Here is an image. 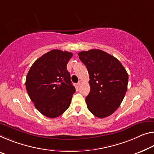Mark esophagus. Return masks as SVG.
Wrapping results in <instances>:
<instances>
[{
    "instance_id": "esophagus-1",
    "label": "esophagus",
    "mask_w": 154,
    "mask_h": 154,
    "mask_svg": "<svg viewBox=\"0 0 154 154\" xmlns=\"http://www.w3.org/2000/svg\"><path fill=\"white\" fill-rule=\"evenodd\" d=\"M82 80H79V82L77 83V86H80L82 85Z\"/></svg>"
}]
</instances>
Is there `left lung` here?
Wrapping results in <instances>:
<instances>
[{
	"instance_id": "left-lung-1",
	"label": "left lung",
	"mask_w": 154,
	"mask_h": 154,
	"mask_svg": "<svg viewBox=\"0 0 154 154\" xmlns=\"http://www.w3.org/2000/svg\"><path fill=\"white\" fill-rule=\"evenodd\" d=\"M78 55L89 73L90 91L86 97L88 109L100 119L111 115L125 95L128 72L119 60L101 50L82 51Z\"/></svg>"
}]
</instances>
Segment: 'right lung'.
I'll use <instances>...</instances> for the list:
<instances>
[{"label":"right lung","mask_w":154,"mask_h":154,"mask_svg":"<svg viewBox=\"0 0 154 154\" xmlns=\"http://www.w3.org/2000/svg\"><path fill=\"white\" fill-rule=\"evenodd\" d=\"M72 53L53 49L38 58L26 77V88L36 109L56 118L69 108L75 88L66 65Z\"/></svg>","instance_id":"right-lung-1"}]
</instances>
